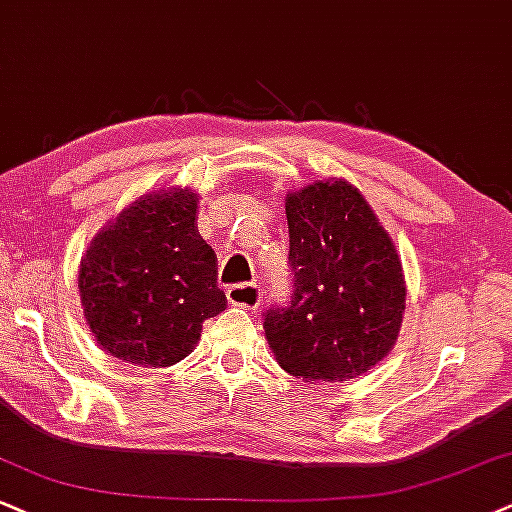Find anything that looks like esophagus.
<instances>
[{"instance_id": "34e87169", "label": "esophagus", "mask_w": 512, "mask_h": 512, "mask_svg": "<svg viewBox=\"0 0 512 512\" xmlns=\"http://www.w3.org/2000/svg\"><path fill=\"white\" fill-rule=\"evenodd\" d=\"M227 301H230L232 306H242V308H249V311H254V308H258V304L263 301V289L261 285H256V282L232 285L227 289Z\"/></svg>"}]
</instances>
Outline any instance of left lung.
<instances>
[{
	"label": "left lung",
	"instance_id": "1",
	"mask_svg": "<svg viewBox=\"0 0 512 512\" xmlns=\"http://www.w3.org/2000/svg\"><path fill=\"white\" fill-rule=\"evenodd\" d=\"M292 301L263 313L277 363L304 382H344L391 351L406 311L396 246L346 180L285 199Z\"/></svg>",
	"mask_w": 512,
	"mask_h": 512
}]
</instances>
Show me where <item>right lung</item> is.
Segmentation results:
<instances>
[{"instance_id":"right-lung-1","label":"right lung","mask_w":512,"mask_h":512,"mask_svg":"<svg viewBox=\"0 0 512 512\" xmlns=\"http://www.w3.org/2000/svg\"><path fill=\"white\" fill-rule=\"evenodd\" d=\"M197 194H144L92 239L80 263L82 311L99 346L123 363L168 368L225 311L216 254L197 230Z\"/></svg>"}]
</instances>
